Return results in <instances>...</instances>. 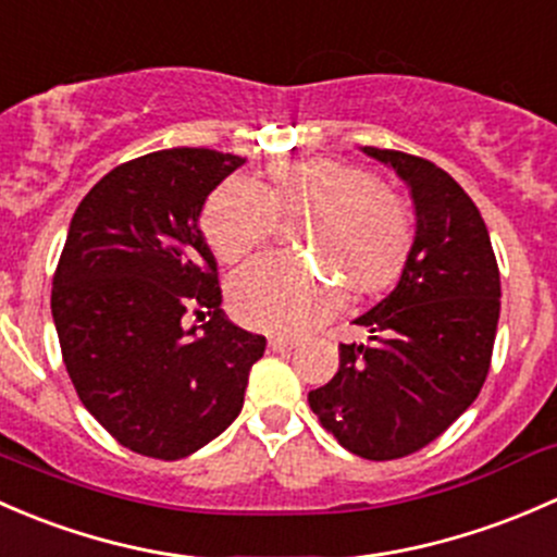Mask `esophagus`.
Listing matches in <instances>:
<instances>
[{
	"label": "esophagus",
	"mask_w": 557,
	"mask_h": 557,
	"mask_svg": "<svg viewBox=\"0 0 557 557\" xmlns=\"http://www.w3.org/2000/svg\"><path fill=\"white\" fill-rule=\"evenodd\" d=\"M297 346V341H292V337H271L268 341V348H271L273 354H284V351H292V348Z\"/></svg>",
	"instance_id": "obj_1"
}]
</instances>
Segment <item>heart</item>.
<instances>
[{
    "instance_id": "1",
    "label": "heart",
    "mask_w": 557,
    "mask_h": 557,
    "mask_svg": "<svg viewBox=\"0 0 557 557\" xmlns=\"http://www.w3.org/2000/svg\"><path fill=\"white\" fill-rule=\"evenodd\" d=\"M308 209L302 246L319 249L357 295H372L403 271L412 244L407 206L357 163L335 158L281 160L268 187L231 180L203 209V236L216 260H246L271 238L276 211ZM341 289L306 262L268 255L231 281V311L265 332H302L335 311Z\"/></svg>"
}]
</instances>
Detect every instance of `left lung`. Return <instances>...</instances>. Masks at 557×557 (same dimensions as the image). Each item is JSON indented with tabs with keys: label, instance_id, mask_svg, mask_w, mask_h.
Segmentation results:
<instances>
[{
	"label": "left lung",
	"instance_id": "8db88e82",
	"mask_svg": "<svg viewBox=\"0 0 557 557\" xmlns=\"http://www.w3.org/2000/svg\"><path fill=\"white\" fill-rule=\"evenodd\" d=\"M410 187L416 236L397 286L354 324L341 370L308 394L321 426L370 461L426 448L478 399L496 341L502 281L488 227L448 171L397 150L362 147Z\"/></svg>",
	"mask_w": 557,
	"mask_h": 557
}]
</instances>
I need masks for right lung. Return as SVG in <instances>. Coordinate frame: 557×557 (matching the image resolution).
I'll return each mask as SVG.
<instances>
[{"mask_svg":"<svg viewBox=\"0 0 557 557\" xmlns=\"http://www.w3.org/2000/svg\"><path fill=\"white\" fill-rule=\"evenodd\" d=\"M244 163L203 147L141 154L109 171L69 225L50 295L66 372L90 416L141 456L176 461L220 437L265 354V337L220 308L198 225ZM187 315L210 321L198 331Z\"/></svg>","mask_w":557,"mask_h":557,"instance_id":"right-lung-1","label":"right lung"}]
</instances>
